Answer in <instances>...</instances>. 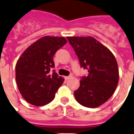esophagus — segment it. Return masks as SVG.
Wrapping results in <instances>:
<instances>
[{"mask_svg":"<svg viewBox=\"0 0 134 134\" xmlns=\"http://www.w3.org/2000/svg\"><path fill=\"white\" fill-rule=\"evenodd\" d=\"M71 77H72V75H70V76H65L64 77V79H65L66 80H69L70 78H71Z\"/></svg>","mask_w":134,"mask_h":134,"instance_id":"obj_1","label":"esophagus"}]
</instances>
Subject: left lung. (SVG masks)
Returning <instances> with one entry per match:
<instances>
[{"mask_svg": "<svg viewBox=\"0 0 134 134\" xmlns=\"http://www.w3.org/2000/svg\"><path fill=\"white\" fill-rule=\"evenodd\" d=\"M80 61V67L88 74L83 77L74 94L77 102L96 108L109 99L119 80V70L115 56L109 48L91 36L67 37Z\"/></svg>", "mask_w": 134, "mask_h": 134, "instance_id": "1", "label": "left lung"}]
</instances>
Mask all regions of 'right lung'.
Wrapping results in <instances>:
<instances>
[{"instance_id": "obj_1", "label": "right lung", "mask_w": 134, "mask_h": 134, "mask_svg": "<svg viewBox=\"0 0 134 134\" xmlns=\"http://www.w3.org/2000/svg\"><path fill=\"white\" fill-rule=\"evenodd\" d=\"M67 41L64 37L44 36L25 49L16 64V81L22 97L35 106L50 103L64 79L57 72L53 57Z\"/></svg>"}]
</instances>
